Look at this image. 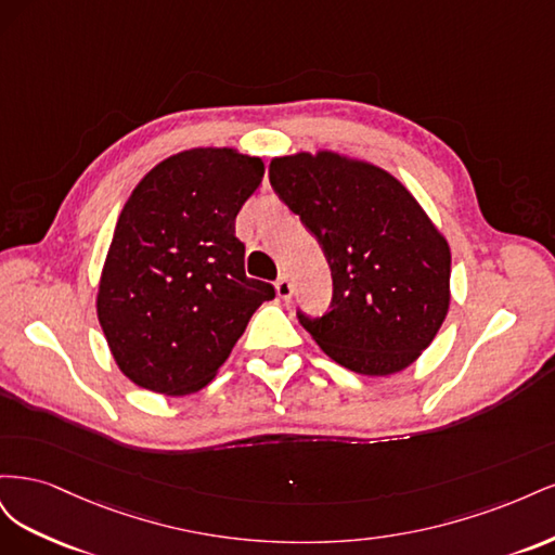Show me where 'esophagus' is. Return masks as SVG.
I'll list each match as a JSON object with an SVG mask.
<instances>
[{"label": "esophagus", "mask_w": 555, "mask_h": 555, "mask_svg": "<svg viewBox=\"0 0 555 555\" xmlns=\"http://www.w3.org/2000/svg\"><path fill=\"white\" fill-rule=\"evenodd\" d=\"M275 292H278L280 298L287 300V298L292 296V292H294V289H292V282H289L287 278H284V275L278 278V280H275Z\"/></svg>", "instance_id": "34e87169"}]
</instances>
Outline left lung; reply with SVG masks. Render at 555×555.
I'll return each mask as SVG.
<instances>
[{"label":"left lung","mask_w":555,"mask_h":555,"mask_svg":"<svg viewBox=\"0 0 555 555\" xmlns=\"http://www.w3.org/2000/svg\"><path fill=\"white\" fill-rule=\"evenodd\" d=\"M275 194L331 266L328 312L298 322L326 354L361 375H393L418 359L449 310L451 251L402 184L335 153L268 166Z\"/></svg>","instance_id":"1"}]
</instances>
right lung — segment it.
<instances>
[{
	"instance_id": "obj_1",
	"label": "right lung",
	"mask_w": 555,
	"mask_h": 555,
	"mask_svg": "<svg viewBox=\"0 0 555 555\" xmlns=\"http://www.w3.org/2000/svg\"><path fill=\"white\" fill-rule=\"evenodd\" d=\"M263 162L194 147L157 164L117 217L96 294L117 367L143 389L184 396L215 377L249 317L275 298L245 275L236 215Z\"/></svg>"
}]
</instances>
